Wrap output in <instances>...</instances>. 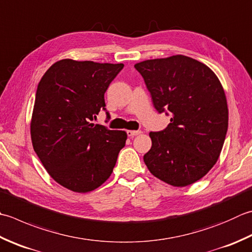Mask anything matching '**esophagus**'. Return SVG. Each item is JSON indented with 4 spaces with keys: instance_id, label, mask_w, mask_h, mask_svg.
<instances>
[{
    "instance_id": "esophagus-1",
    "label": "esophagus",
    "mask_w": 252,
    "mask_h": 252,
    "mask_svg": "<svg viewBox=\"0 0 252 252\" xmlns=\"http://www.w3.org/2000/svg\"><path fill=\"white\" fill-rule=\"evenodd\" d=\"M141 133H142V132H141L140 130H136V131L129 130V131H126V134H127V136H130V137H133V136H135V135H140Z\"/></svg>"
}]
</instances>
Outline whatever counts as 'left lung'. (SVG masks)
<instances>
[{
	"label": "left lung",
	"instance_id": "obj_1",
	"mask_svg": "<svg viewBox=\"0 0 252 252\" xmlns=\"http://www.w3.org/2000/svg\"><path fill=\"white\" fill-rule=\"evenodd\" d=\"M134 67L144 78L155 109L171 116L166 129L150 133L145 165L168 185L194 184L215 165L223 149L228 127L223 86L209 66L181 54Z\"/></svg>",
	"mask_w": 252,
	"mask_h": 252
}]
</instances>
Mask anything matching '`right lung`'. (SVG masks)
Listing matches in <instances>:
<instances>
[{"label":"right lung","instance_id":"obj_1","mask_svg":"<svg viewBox=\"0 0 252 252\" xmlns=\"http://www.w3.org/2000/svg\"><path fill=\"white\" fill-rule=\"evenodd\" d=\"M123 66L64 59L52 64L38 84L32 146L48 174L64 188L85 193L111 175L126 133L92 121L106 110L105 93Z\"/></svg>","mask_w":252,"mask_h":252}]
</instances>
